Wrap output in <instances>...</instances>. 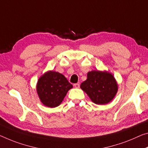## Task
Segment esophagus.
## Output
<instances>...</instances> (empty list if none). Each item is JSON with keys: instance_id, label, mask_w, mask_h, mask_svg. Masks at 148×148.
Wrapping results in <instances>:
<instances>
[{"instance_id": "obj_1", "label": "esophagus", "mask_w": 148, "mask_h": 148, "mask_svg": "<svg viewBox=\"0 0 148 148\" xmlns=\"http://www.w3.org/2000/svg\"><path fill=\"white\" fill-rule=\"evenodd\" d=\"M74 86L76 88H79V84H78V83L74 84Z\"/></svg>"}]
</instances>
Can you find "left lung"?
<instances>
[{
    "instance_id": "8db88e82",
    "label": "left lung",
    "mask_w": 148,
    "mask_h": 148,
    "mask_svg": "<svg viewBox=\"0 0 148 148\" xmlns=\"http://www.w3.org/2000/svg\"><path fill=\"white\" fill-rule=\"evenodd\" d=\"M87 77L80 88L93 103L97 105L107 104L114 97L118 91V84L111 73L92 70L88 72Z\"/></svg>"
}]
</instances>
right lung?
Here are the masks:
<instances>
[{"instance_id":"right-lung-1","label":"right lung","mask_w":148,"mask_h":148,"mask_svg":"<svg viewBox=\"0 0 148 148\" xmlns=\"http://www.w3.org/2000/svg\"><path fill=\"white\" fill-rule=\"evenodd\" d=\"M72 87L64 75L57 72L49 71L39 78L37 84V92L42 103L53 108L61 103Z\"/></svg>"}]
</instances>
